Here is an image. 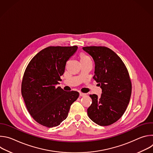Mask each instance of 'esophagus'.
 I'll list each match as a JSON object with an SVG mask.
<instances>
[{"instance_id":"obj_1","label":"esophagus","mask_w":153,"mask_h":153,"mask_svg":"<svg viewBox=\"0 0 153 153\" xmlns=\"http://www.w3.org/2000/svg\"><path fill=\"white\" fill-rule=\"evenodd\" d=\"M79 95H80V96H85L86 95V94H85V93H79Z\"/></svg>"}]
</instances>
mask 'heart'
Segmentation results:
<instances>
[{
  "label": "heart",
  "mask_w": 153,
  "mask_h": 153,
  "mask_svg": "<svg viewBox=\"0 0 153 153\" xmlns=\"http://www.w3.org/2000/svg\"><path fill=\"white\" fill-rule=\"evenodd\" d=\"M80 62H81L91 60V59L90 56H88V55H86V54H85L84 53H81L80 54Z\"/></svg>",
  "instance_id": "1"
}]
</instances>
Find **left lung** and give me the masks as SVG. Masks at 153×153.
<instances>
[{"label":"left lung","mask_w":153,"mask_h":153,"mask_svg":"<svg viewBox=\"0 0 153 153\" xmlns=\"http://www.w3.org/2000/svg\"><path fill=\"white\" fill-rule=\"evenodd\" d=\"M83 50L93 59V79L99 83L102 94L90 95L91 106L87 109L90 119L100 126L117 121L124 114L129 102L132 86L128 71L121 59L105 47H85Z\"/></svg>","instance_id":"obj_1"}]
</instances>
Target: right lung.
<instances>
[{
	"label": "right lung",
	"instance_id": "1",
	"mask_svg": "<svg viewBox=\"0 0 153 153\" xmlns=\"http://www.w3.org/2000/svg\"><path fill=\"white\" fill-rule=\"evenodd\" d=\"M77 50V46L47 47L31 59L25 70L22 95L30 115L43 126L59 125L79 96L77 91H65L57 86L67 62Z\"/></svg>",
	"mask_w": 153,
	"mask_h": 153
}]
</instances>
